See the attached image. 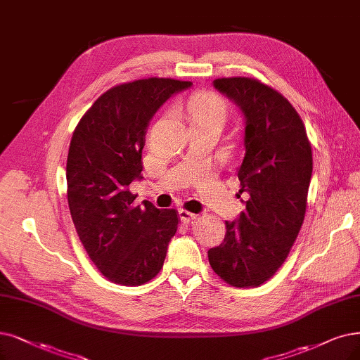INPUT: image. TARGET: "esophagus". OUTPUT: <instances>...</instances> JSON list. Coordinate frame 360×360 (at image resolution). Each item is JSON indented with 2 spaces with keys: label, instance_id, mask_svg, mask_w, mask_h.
<instances>
[{
  "label": "esophagus",
  "instance_id": "esophagus-1",
  "mask_svg": "<svg viewBox=\"0 0 360 360\" xmlns=\"http://www.w3.org/2000/svg\"><path fill=\"white\" fill-rule=\"evenodd\" d=\"M179 217H180V220L183 221V223H191L192 220H195L198 215L196 214H193V212H191V211H188V210H179Z\"/></svg>",
  "mask_w": 360,
  "mask_h": 360
}]
</instances>
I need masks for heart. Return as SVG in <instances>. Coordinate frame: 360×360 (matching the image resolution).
<instances>
[{
	"instance_id": "obj_1",
	"label": "heart",
	"mask_w": 360,
	"mask_h": 360,
	"mask_svg": "<svg viewBox=\"0 0 360 360\" xmlns=\"http://www.w3.org/2000/svg\"><path fill=\"white\" fill-rule=\"evenodd\" d=\"M188 106L192 127L207 124H219L223 127L227 117L226 100L214 91H204L192 96Z\"/></svg>"
}]
</instances>
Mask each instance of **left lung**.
Masks as SVG:
<instances>
[{
  "instance_id": "8db88e82",
  "label": "left lung",
  "mask_w": 360,
  "mask_h": 360,
  "mask_svg": "<svg viewBox=\"0 0 360 360\" xmlns=\"http://www.w3.org/2000/svg\"><path fill=\"white\" fill-rule=\"evenodd\" d=\"M245 117V156L236 176L247 208L226 221L224 242L208 260L226 283L254 288L288 257L303 226L313 171L311 145L298 112L278 90L247 77L214 79Z\"/></svg>"
}]
</instances>
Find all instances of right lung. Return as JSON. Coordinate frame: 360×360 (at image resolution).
<instances>
[{"label":"right lung","mask_w":360,"mask_h":360,"mask_svg":"<svg viewBox=\"0 0 360 360\" xmlns=\"http://www.w3.org/2000/svg\"><path fill=\"white\" fill-rule=\"evenodd\" d=\"M191 81L145 78L100 96L72 134L68 204L77 233L102 275L124 286L153 279L179 227L177 210L136 205L130 184L141 179V150L153 113Z\"/></svg>","instance_id":"right-lung-1"}]
</instances>
